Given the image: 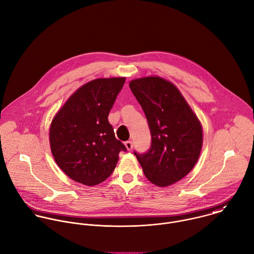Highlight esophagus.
Wrapping results in <instances>:
<instances>
[{
	"label": "esophagus",
	"mask_w": 254,
	"mask_h": 254,
	"mask_svg": "<svg viewBox=\"0 0 254 254\" xmlns=\"http://www.w3.org/2000/svg\"><path fill=\"white\" fill-rule=\"evenodd\" d=\"M125 145H126V147H127V150H131L132 149V142L129 140V141H126V143H125Z\"/></svg>",
	"instance_id": "34e87169"
}]
</instances>
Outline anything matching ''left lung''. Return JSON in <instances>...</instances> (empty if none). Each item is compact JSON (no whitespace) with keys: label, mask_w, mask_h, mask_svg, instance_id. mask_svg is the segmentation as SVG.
<instances>
[{"label":"left lung","mask_w":254,"mask_h":254,"mask_svg":"<svg viewBox=\"0 0 254 254\" xmlns=\"http://www.w3.org/2000/svg\"><path fill=\"white\" fill-rule=\"evenodd\" d=\"M129 88L145 114L151 133L150 149L134 154L152 184L170 186L196 165L203 145L202 125L170 81L143 77L131 80Z\"/></svg>","instance_id":"1"}]
</instances>
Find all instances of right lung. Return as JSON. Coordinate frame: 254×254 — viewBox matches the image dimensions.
Returning <instances> with one entry per match:
<instances>
[{
    "label": "right lung",
    "instance_id": "obj_1",
    "mask_svg": "<svg viewBox=\"0 0 254 254\" xmlns=\"http://www.w3.org/2000/svg\"><path fill=\"white\" fill-rule=\"evenodd\" d=\"M125 77L99 78L75 91L54 116L49 128L52 155L72 180L94 186L114 171L126 146L116 138L109 113Z\"/></svg>",
    "mask_w": 254,
    "mask_h": 254
}]
</instances>
